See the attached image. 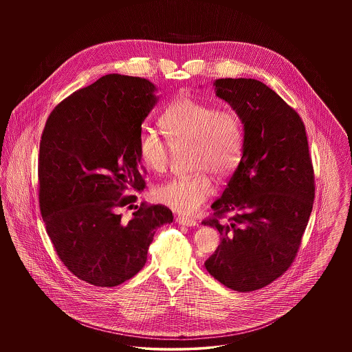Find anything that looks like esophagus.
Listing matches in <instances>:
<instances>
[{"instance_id": "34e87169", "label": "esophagus", "mask_w": 352, "mask_h": 352, "mask_svg": "<svg viewBox=\"0 0 352 352\" xmlns=\"http://www.w3.org/2000/svg\"><path fill=\"white\" fill-rule=\"evenodd\" d=\"M177 221L179 224H182V226H187V227H194V226L198 224V221L195 219L187 218V217H184V215H178L177 217Z\"/></svg>"}]
</instances>
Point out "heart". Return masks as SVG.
I'll list each match as a JSON object with an SVG mask.
<instances>
[{
  "label": "heart",
  "instance_id": "b5f03b06",
  "mask_svg": "<svg viewBox=\"0 0 352 352\" xmlns=\"http://www.w3.org/2000/svg\"><path fill=\"white\" fill-rule=\"evenodd\" d=\"M168 140L151 128L138 134L141 162L155 173L168 170L174 151L191 149L190 177L174 178L154 188L155 201L181 214L197 212L215 192L211 177L228 178L239 166L244 148V125L232 108L192 98H179L162 116Z\"/></svg>",
  "mask_w": 352,
  "mask_h": 352
}]
</instances>
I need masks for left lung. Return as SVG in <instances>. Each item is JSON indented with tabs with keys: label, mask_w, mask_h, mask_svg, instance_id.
<instances>
[{
	"label": "left lung",
	"mask_w": 352,
	"mask_h": 352,
	"mask_svg": "<svg viewBox=\"0 0 352 352\" xmlns=\"http://www.w3.org/2000/svg\"><path fill=\"white\" fill-rule=\"evenodd\" d=\"M217 95L244 124L240 164L214 214L201 223L221 234L204 263L219 283L253 292L281 277L296 260L316 184L305 124L273 89L254 79H218ZM234 212L232 217H227Z\"/></svg>",
	"instance_id": "left-lung-1"
}]
</instances>
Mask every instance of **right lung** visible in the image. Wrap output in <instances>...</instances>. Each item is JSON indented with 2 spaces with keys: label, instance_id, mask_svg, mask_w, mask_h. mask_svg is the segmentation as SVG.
Segmentation results:
<instances>
[{
  "label": "right lung",
  "instance_id": "right-lung-1",
  "mask_svg": "<svg viewBox=\"0 0 352 352\" xmlns=\"http://www.w3.org/2000/svg\"><path fill=\"white\" fill-rule=\"evenodd\" d=\"M146 79L105 75L60 101L46 121L38 155L39 208L65 267L88 284L111 287L146 263L155 230L173 221L162 204L131 208L145 187L141 124L157 98Z\"/></svg>",
  "mask_w": 352,
  "mask_h": 352
}]
</instances>
